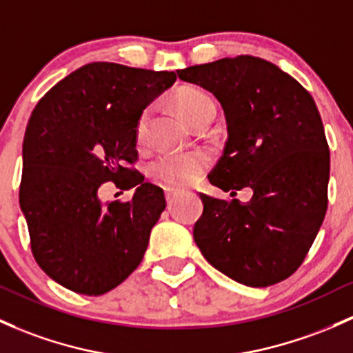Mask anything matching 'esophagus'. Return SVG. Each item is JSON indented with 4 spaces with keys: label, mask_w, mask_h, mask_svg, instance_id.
<instances>
[{
    "label": "esophagus",
    "mask_w": 353,
    "mask_h": 353,
    "mask_svg": "<svg viewBox=\"0 0 353 353\" xmlns=\"http://www.w3.org/2000/svg\"><path fill=\"white\" fill-rule=\"evenodd\" d=\"M178 195H180V190H176V188H165V196L168 203H172Z\"/></svg>",
    "instance_id": "obj_1"
}]
</instances>
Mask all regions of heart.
I'll return each instance as SVG.
<instances>
[{
    "instance_id": "obj_1",
    "label": "heart",
    "mask_w": 353,
    "mask_h": 353,
    "mask_svg": "<svg viewBox=\"0 0 353 353\" xmlns=\"http://www.w3.org/2000/svg\"><path fill=\"white\" fill-rule=\"evenodd\" d=\"M210 104H214L212 97L205 90L199 87H185L183 90L176 94V108L180 114L193 123ZM148 114L150 109H145L139 116L138 124H136V139L138 143L145 141L146 126H148ZM208 166V154L203 151H166L161 153L151 165L153 175L161 180L163 183L170 187H187L199 180L203 170Z\"/></svg>"
}]
</instances>
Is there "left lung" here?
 Segmentation results:
<instances>
[{
	"mask_svg": "<svg viewBox=\"0 0 353 353\" xmlns=\"http://www.w3.org/2000/svg\"><path fill=\"white\" fill-rule=\"evenodd\" d=\"M210 90L227 121L225 150L208 180L223 192L252 188L241 203L200 193L193 227L200 252L234 281L266 288L301 266L328 205L330 150L313 97L259 57L239 55L176 70Z\"/></svg>",
	"mask_w": 353,
	"mask_h": 353,
	"instance_id": "left-lung-1",
	"label": "left lung"
}]
</instances>
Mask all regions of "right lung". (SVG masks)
<instances>
[{
	"label": "right lung",
	"instance_id": "obj_1",
	"mask_svg": "<svg viewBox=\"0 0 353 353\" xmlns=\"http://www.w3.org/2000/svg\"><path fill=\"white\" fill-rule=\"evenodd\" d=\"M176 81L112 62H92L52 87L28 119L20 207L39 266L81 294L108 293L139 266L166 200L134 168L143 109ZM105 181L137 187L130 203L102 206Z\"/></svg>",
	"mask_w": 353,
	"mask_h": 353
}]
</instances>
